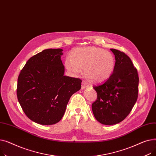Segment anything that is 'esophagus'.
<instances>
[{"label":"esophagus","instance_id":"34e87169","mask_svg":"<svg viewBox=\"0 0 156 156\" xmlns=\"http://www.w3.org/2000/svg\"><path fill=\"white\" fill-rule=\"evenodd\" d=\"M86 87H87V83H86V82H85V81H83L82 83H81V89L83 90V89H84Z\"/></svg>","mask_w":156,"mask_h":156}]
</instances>
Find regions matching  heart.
Here are the masks:
<instances>
[{
    "label": "heart",
    "instance_id": "1",
    "mask_svg": "<svg viewBox=\"0 0 156 156\" xmlns=\"http://www.w3.org/2000/svg\"><path fill=\"white\" fill-rule=\"evenodd\" d=\"M66 69L73 75L84 69L85 78L91 83H101L107 80L115 66L113 54L96 47L77 48L71 52L64 62Z\"/></svg>",
    "mask_w": 156,
    "mask_h": 156
}]
</instances>
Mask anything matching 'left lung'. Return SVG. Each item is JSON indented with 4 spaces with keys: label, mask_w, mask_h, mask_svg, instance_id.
Returning a JSON list of instances; mask_svg holds the SVG:
<instances>
[{
    "label": "left lung",
    "mask_w": 156,
    "mask_h": 156,
    "mask_svg": "<svg viewBox=\"0 0 156 156\" xmlns=\"http://www.w3.org/2000/svg\"><path fill=\"white\" fill-rule=\"evenodd\" d=\"M111 51L116 59L114 71L104 82L93 86L97 98L92 104L95 119L106 125L124 120L136 103L138 93L139 78L132 60L123 52Z\"/></svg>",
    "instance_id": "8db88e82"
}]
</instances>
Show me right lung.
<instances>
[{
  "instance_id": "obj_1",
  "label": "right lung",
  "mask_w": 156,
  "mask_h": 156,
  "mask_svg": "<svg viewBox=\"0 0 156 156\" xmlns=\"http://www.w3.org/2000/svg\"><path fill=\"white\" fill-rule=\"evenodd\" d=\"M61 48L45 49L32 56L21 69L17 97L27 116L49 125L62 118L71 95L81 88V80L64 75Z\"/></svg>"
}]
</instances>
